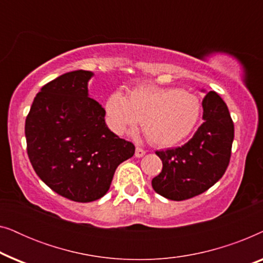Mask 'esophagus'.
<instances>
[{"instance_id": "34e87169", "label": "esophagus", "mask_w": 263, "mask_h": 263, "mask_svg": "<svg viewBox=\"0 0 263 263\" xmlns=\"http://www.w3.org/2000/svg\"><path fill=\"white\" fill-rule=\"evenodd\" d=\"M145 154H146L145 149L140 148V147H136V149H135V157L136 158H141V157L145 156Z\"/></svg>"}]
</instances>
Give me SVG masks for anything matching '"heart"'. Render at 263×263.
Instances as JSON below:
<instances>
[{
    "mask_svg": "<svg viewBox=\"0 0 263 263\" xmlns=\"http://www.w3.org/2000/svg\"><path fill=\"white\" fill-rule=\"evenodd\" d=\"M202 105L195 93L177 87L140 85L128 96L116 91L107 97L105 115L116 134L142 129L156 146L168 147L188 138L200 120Z\"/></svg>",
    "mask_w": 263,
    "mask_h": 263,
    "instance_id": "1",
    "label": "heart"
}]
</instances>
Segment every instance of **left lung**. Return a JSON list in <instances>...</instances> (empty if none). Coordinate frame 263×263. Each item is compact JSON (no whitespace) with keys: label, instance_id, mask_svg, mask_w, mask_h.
Listing matches in <instances>:
<instances>
[{"label":"left lung","instance_id":"obj_1","mask_svg":"<svg viewBox=\"0 0 263 263\" xmlns=\"http://www.w3.org/2000/svg\"><path fill=\"white\" fill-rule=\"evenodd\" d=\"M202 100L203 123L188 142L177 148L157 151L163 170L152 179L154 192L168 200L182 201L200 195L225 174L231 157L235 127L229 109L218 93Z\"/></svg>","mask_w":263,"mask_h":263}]
</instances>
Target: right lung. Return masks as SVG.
<instances>
[{
  "label": "right lung",
  "instance_id": "1",
  "mask_svg": "<svg viewBox=\"0 0 263 263\" xmlns=\"http://www.w3.org/2000/svg\"><path fill=\"white\" fill-rule=\"evenodd\" d=\"M92 71L74 70L43 86L25 123L27 154L35 174L59 195L91 202L110 189L135 146L107 128L105 110L89 98Z\"/></svg>",
  "mask_w": 263,
  "mask_h": 263
}]
</instances>
